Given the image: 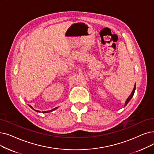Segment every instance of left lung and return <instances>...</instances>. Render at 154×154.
I'll return each mask as SVG.
<instances>
[{"mask_svg": "<svg viewBox=\"0 0 154 154\" xmlns=\"http://www.w3.org/2000/svg\"><path fill=\"white\" fill-rule=\"evenodd\" d=\"M135 89H136V84H135V85H134V88H133V91L131 92V94L130 95V96L127 98V99H126V102H125V106H126V104L128 103V102L130 101L131 100V99L132 98V97L133 96V94H134V93H135Z\"/></svg>", "mask_w": 154, "mask_h": 154, "instance_id": "left-lung-1", "label": "left lung"}]
</instances>
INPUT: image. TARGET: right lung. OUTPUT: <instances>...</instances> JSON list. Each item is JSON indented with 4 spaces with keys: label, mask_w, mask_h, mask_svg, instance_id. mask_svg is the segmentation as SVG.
I'll return each instance as SVG.
<instances>
[{
    "label": "right lung",
    "mask_w": 154,
    "mask_h": 154,
    "mask_svg": "<svg viewBox=\"0 0 154 154\" xmlns=\"http://www.w3.org/2000/svg\"><path fill=\"white\" fill-rule=\"evenodd\" d=\"M29 107H30V108H31L32 109H33V108H32V107L31 106H30V105H29ZM58 108H57H57H54V109H51V110H50V111H43L42 112H43V113H46V112H51V111H54V110H55V109H57ZM35 111H36V112H40L39 111H38V110H35V109H34Z\"/></svg>",
    "instance_id": "1"
}]
</instances>
